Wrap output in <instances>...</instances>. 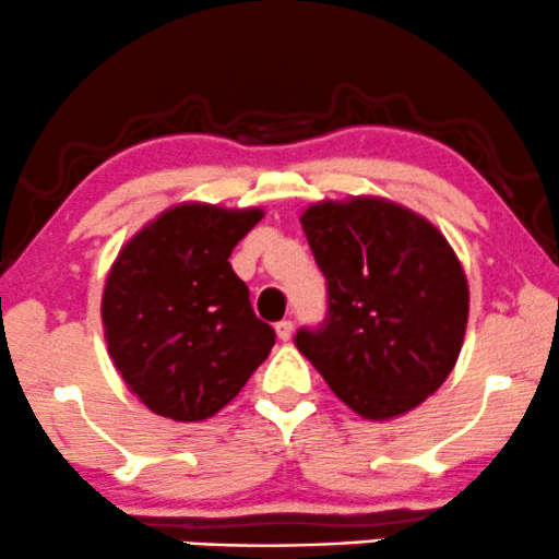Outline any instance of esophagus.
Returning <instances> with one entry per match:
<instances>
[{"instance_id":"obj_1","label":"esophagus","mask_w":559,"mask_h":559,"mask_svg":"<svg viewBox=\"0 0 559 559\" xmlns=\"http://www.w3.org/2000/svg\"><path fill=\"white\" fill-rule=\"evenodd\" d=\"M274 330H277V337L282 340V343H287V340L293 337V321L282 319V321H277V326H274Z\"/></svg>"}]
</instances>
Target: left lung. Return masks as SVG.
<instances>
[{
	"label": "left lung",
	"mask_w": 559,
	"mask_h": 559,
	"mask_svg": "<svg viewBox=\"0 0 559 559\" xmlns=\"http://www.w3.org/2000/svg\"><path fill=\"white\" fill-rule=\"evenodd\" d=\"M326 277V319L295 345L347 408L397 418L442 386L461 356L468 280L444 235L377 195L311 203L300 216Z\"/></svg>",
	"instance_id": "8db88e82"
}]
</instances>
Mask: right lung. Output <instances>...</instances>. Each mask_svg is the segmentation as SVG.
Returning a JSON list of instances; mask_svg holds the SVG:
<instances>
[{
	"label": "right lung",
	"mask_w": 559,
	"mask_h": 559,
	"mask_svg": "<svg viewBox=\"0 0 559 559\" xmlns=\"http://www.w3.org/2000/svg\"><path fill=\"white\" fill-rule=\"evenodd\" d=\"M261 216L177 203L117 253L102 295L104 337L128 390L156 416L212 418L272 350L274 330L229 266Z\"/></svg>",
	"instance_id": "add662e5"
}]
</instances>
